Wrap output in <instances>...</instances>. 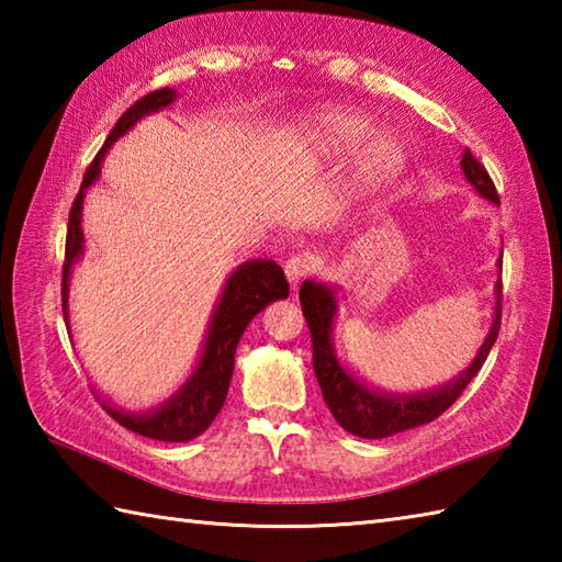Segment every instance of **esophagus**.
Wrapping results in <instances>:
<instances>
[{"mask_svg": "<svg viewBox=\"0 0 562 562\" xmlns=\"http://www.w3.org/2000/svg\"><path fill=\"white\" fill-rule=\"evenodd\" d=\"M314 266H316V258L312 254H296L288 262H284V274H288L290 284H294L296 288V284H300L306 274L314 270Z\"/></svg>", "mask_w": 562, "mask_h": 562, "instance_id": "esophagus-1", "label": "esophagus"}]
</instances>
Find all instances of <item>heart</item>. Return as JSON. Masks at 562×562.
<instances>
[{"label":"heart","instance_id":"b5f03b06","mask_svg":"<svg viewBox=\"0 0 562 562\" xmlns=\"http://www.w3.org/2000/svg\"><path fill=\"white\" fill-rule=\"evenodd\" d=\"M374 133L376 125L372 123V117L360 111H318L302 125L300 142H296V159L314 166L342 164L352 159L355 154H360ZM403 159L405 154L401 142L389 133H381L362 154V178L369 183L384 181V178L401 171Z\"/></svg>","mask_w":562,"mask_h":562}]
</instances>
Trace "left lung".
Segmentation results:
<instances>
[{
    "label": "left lung",
    "instance_id": "obj_1",
    "mask_svg": "<svg viewBox=\"0 0 562 562\" xmlns=\"http://www.w3.org/2000/svg\"><path fill=\"white\" fill-rule=\"evenodd\" d=\"M463 178L473 186L481 198L499 205L497 190L493 178L487 176L485 166L473 157L469 149H463L461 157ZM497 270L503 272V258L497 260ZM499 294H503V280L495 282V312L493 324L483 345L475 352L473 362L463 369L459 376L427 391L415 393H389L376 386H369L367 381L357 376L336 352L333 342V326L338 318V292L333 284L321 280H304L300 290L302 312L312 330L314 342V372L318 379L321 393L342 429H348L355 437L364 439H384L391 435L405 432V429L420 427L432 423L435 417L445 413L449 405L461 396V391L471 384V379L481 372L487 352L493 350L499 333Z\"/></svg>",
    "mask_w": 562,
    "mask_h": 562
}]
</instances>
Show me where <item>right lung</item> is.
Instances as JSON below:
<instances>
[{"instance_id": "add662e5", "label": "right lung", "mask_w": 562, "mask_h": 562, "mask_svg": "<svg viewBox=\"0 0 562 562\" xmlns=\"http://www.w3.org/2000/svg\"><path fill=\"white\" fill-rule=\"evenodd\" d=\"M178 99L176 89H159L142 97L135 105L123 113L121 121L111 130L109 139L97 154V159L83 173L79 195L69 212L67 226V244H65V270H63V314L69 328V278L75 262L83 256V229H81V210L87 190L99 181L101 161L117 139L127 135L142 117L159 113L173 105ZM290 284L284 280V272L274 260H246L238 266L229 278H226L222 294L214 312L210 316V326L202 340V350L193 372L183 381L171 398L159 403L157 408L149 411H123L115 408L109 401H101L103 408L109 411L115 423L133 429V432L159 439V441H190L200 437L212 425L214 417L222 411L229 391V381L234 374V355L236 345L241 340L246 326L260 314L268 304L278 300H288Z\"/></svg>"}]
</instances>
